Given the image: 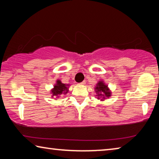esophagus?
Wrapping results in <instances>:
<instances>
[{"label":"esophagus","instance_id":"34e87169","mask_svg":"<svg viewBox=\"0 0 159 159\" xmlns=\"http://www.w3.org/2000/svg\"><path fill=\"white\" fill-rule=\"evenodd\" d=\"M80 84H81V85H85V81L84 80V81H83V82H81V83H80Z\"/></svg>","mask_w":159,"mask_h":159}]
</instances>
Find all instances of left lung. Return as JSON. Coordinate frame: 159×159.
Wrapping results in <instances>:
<instances>
[{"mask_svg": "<svg viewBox=\"0 0 159 159\" xmlns=\"http://www.w3.org/2000/svg\"><path fill=\"white\" fill-rule=\"evenodd\" d=\"M97 86L95 87V91L96 93L98 94V99L102 98L104 99L105 98H109L111 96V93L110 92L109 88L107 87V85L104 83V82L101 80V81H99L98 84L96 85ZM103 100V99H102Z\"/></svg>", "mask_w": 159, "mask_h": 159, "instance_id": "obj_1", "label": "left lung"}]
</instances>
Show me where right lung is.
Masks as SVG:
<instances>
[{
	"label": "right lung",
	"mask_w": 159,
	"mask_h": 159,
	"mask_svg": "<svg viewBox=\"0 0 159 159\" xmlns=\"http://www.w3.org/2000/svg\"><path fill=\"white\" fill-rule=\"evenodd\" d=\"M69 85H66L64 83L61 82V80H57L56 84L54 86V88L51 90V94H52V97L53 98H59V96L61 95H65L68 93V88L67 86Z\"/></svg>",
	"instance_id": "1"
}]
</instances>
